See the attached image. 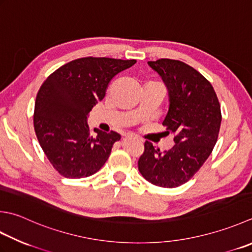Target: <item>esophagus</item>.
<instances>
[{"label": "esophagus", "instance_id": "1", "mask_svg": "<svg viewBox=\"0 0 252 252\" xmlns=\"http://www.w3.org/2000/svg\"><path fill=\"white\" fill-rule=\"evenodd\" d=\"M125 137H134V139H137V140H139V137H137L136 135L133 134V133H126V134H125Z\"/></svg>", "mask_w": 252, "mask_h": 252}]
</instances>
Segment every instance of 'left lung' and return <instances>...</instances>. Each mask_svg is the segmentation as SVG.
I'll list each match as a JSON object with an SVG mask.
<instances>
[{
  "instance_id": "obj_1",
  "label": "left lung",
  "mask_w": 252,
  "mask_h": 252,
  "mask_svg": "<svg viewBox=\"0 0 252 252\" xmlns=\"http://www.w3.org/2000/svg\"><path fill=\"white\" fill-rule=\"evenodd\" d=\"M147 64L168 91L169 108L162 126L176 136L175 145L167 152L146 141L139 170L153 185L176 188L192 178L213 151L220 127V106L211 83L188 64L170 59Z\"/></svg>"
}]
</instances>
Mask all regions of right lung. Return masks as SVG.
Masks as SVG:
<instances>
[{"label": "right lung", "instance_id": "1", "mask_svg": "<svg viewBox=\"0 0 252 252\" xmlns=\"http://www.w3.org/2000/svg\"><path fill=\"white\" fill-rule=\"evenodd\" d=\"M135 60L82 58L64 64L49 76L37 94L33 126L47 158L59 174L78 179L92 176L109 158L119 133L95 129L87 118L103 99L110 81Z\"/></svg>", "mask_w": 252, "mask_h": 252}]
</instances>
